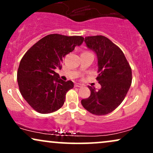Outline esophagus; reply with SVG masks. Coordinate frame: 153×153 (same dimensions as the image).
I'll use <instances>...</instances> for the list:
<instances>
[{"instance_id":"1","label":"esophagus","mask_w":153,"mask_h":153,"mask_svg":"<svg viewBox=\"0 0 153 153\" xmlns=\"http://www.w3.org/2000/svg\"><path fill=\"white\" fill-rule=\"evenodd\" d=\"M82 86V84L80 83H75V87H78V88H81Z\"/></svg>"}]
</instances>
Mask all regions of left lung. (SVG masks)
<instances>
[{
    "label": "left lung",
    "mask_w": 153,
    "mask_h": 153,
    "mask_svg": "<svg viewBox=\"0 0 153 153\" xmlns=\"http://www.w3.org/2000/svg\"><path fill=\"white\" fill-rule=\"evenodd\" d=\"M87 47L96 52L98 57L96 80L101 89L88 86L91 95L81 100L82 106L93 114L106 115L122 103L131 84V69L119 47L106 36H87Z\"/></svg>",
    "instance_id": "8db88e82"
}]
</instances>
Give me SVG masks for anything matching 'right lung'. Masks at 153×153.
I'll return each mask as SVG.
<instances>
[{
  "label": "right lung",
  "mask_w": 153,
  "mask_h": 153,
  "mask_svg": "<svg viewBox=\"0 0 153 153\" xmlns=\"http://www.w3.org/2000/svg\"><path fill=\"white\" fill-rule=\"evenodd\" d=\"M83 40L81 36L49 34L39 40L23 56L17 72L19 91L36 111L50 114L64 104L67 92L74 84L71 80H61L54 70L62 68L65 56Z\"/></svg>",
  "instance_id": "right-lung-1"
}]
</instances>
